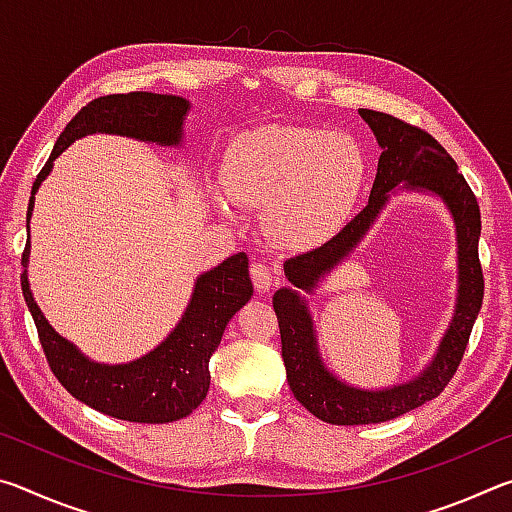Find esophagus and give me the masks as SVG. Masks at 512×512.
<instances>
[{
    "mask_svg": "<svg viewBox=\"0 0 512 512\" xmlns=\"http://www.w3.org/2000/svg\"><path fill=\"white\" fill-rule=\"evenodd\" d=\"M250 280H253L255 289L259 293H266V291H271V287L277 282V275L264 264H253L250 266Z\"/></svg>",
    "mask_w": 512,
    "mask_h": 512,
    "instance_id": "34e87169",
    "label": "esophagus"
}]
</instances>
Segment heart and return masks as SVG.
<instances>
[{
  "label": "heart",
  "instance_id": "1",
  "mask_svg": "<svg viewBox=\"0 0 512 512\" xmlns=\"http://www.w3.org/2000/svg\"><path fill=\"white\" fill-rule=\"evenodd\" d=\"M366 158L350 135L268 124L237 135L223 158L232 201L266 212L268 235L287 250H314L348 223L366 185ZM228 212V203L221 198Z\"/></svg>",
  "mask_w": 512,
  "mask_h": 512
}]
</instances>
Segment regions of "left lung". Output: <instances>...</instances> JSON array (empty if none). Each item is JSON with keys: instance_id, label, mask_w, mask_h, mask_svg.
<instances>
[{"instance_id": "obj_1", "label": "left lung", "mask_w": 512, "mask_h": 512, "mask_svg": "<svg viewBox=\"0 0 512 512\" xmlns=\"http://www.w3.org/2000/svg\"><path fill=\"white\" fill-rule=\"evenodd\" d=\"M359 115L381 146L368 205L325 246L287 259L284 275L289 277L293 289L282 287L273 296V309L280 323L282 359L291 391L309 413L329 424L386 422L438 397L463 359L483 302V271L479 262L481 212L452 155L422 128L406 124L393 115L366 108H359ZM397 184L410 191L438 195L453 212L459 246V296L453 323L430 366L404 385L368 392L345 385L326 370L319 357L306 301L295 289L313 292L317 282L349 256ZM388 191L392 193L388 195Z\"/></svg>"}]
</instances>
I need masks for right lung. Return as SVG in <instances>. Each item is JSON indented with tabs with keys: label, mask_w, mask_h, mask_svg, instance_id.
I'll return each instance as SVG.
<instances>
[{
	"label": "right lung",
	"mask_w": 512,
	"mask_h": 512,
	"mask_svg": "<svg viewBox=\"0 0 512 512\" xmlns=\"http://www.w3.org/2000/svg\"><path fill=\"white\" fill-rule=\"evenodd\" d=\"M187 112V99L153 92L108 94L83 106L60 133L47 164L33 183L27 230L40 183L49 176L54 160L74 140L92 133H108L160 146H180ZM29 253L31 244L27 241L22 253V293L38 327L49 368L67 393L94 411L117 420L146 424L187 418L205 400L210 388V357L219 348L225 325L253 296L246 253L232 255L212 271L198 275L176 329L149 354L117 366L88 359L47 323L29 289Z\"/></svg>",
	"instance_id": "add662e5"
}]
</instances>
